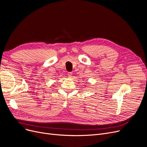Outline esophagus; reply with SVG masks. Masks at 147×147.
Returning <instances> with one entry per match:
<instances>
[{
	"instance_id": "obj_1",
	"label": "esophagus",
	"mask_w": 147,
	"mask_h": 147,
	"mask_svg": "<svg viewBox=\"0 0 147 147\" xmlns=\"http://www.w3.org/2000/svg\"><path fill=\"white\" fill-rule=\"evenodd\" d=\"M72 74H73V73H71V72L68 73V77H69V78H71V76H72V75H73Z\"/></svg>"
}]
</instances>
